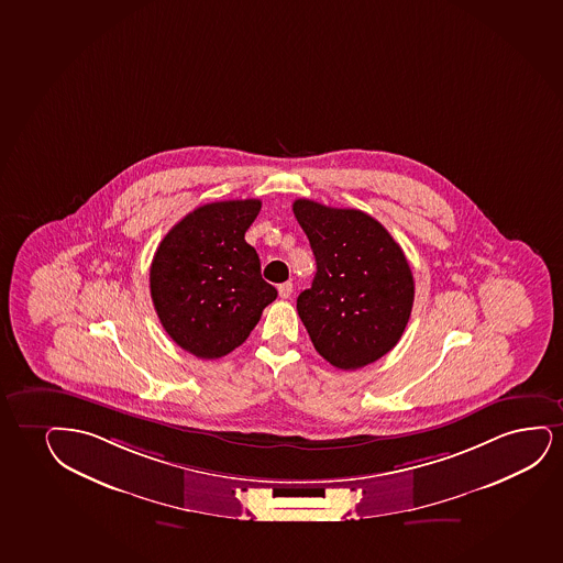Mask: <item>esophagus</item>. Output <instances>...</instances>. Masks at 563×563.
Here are the masks:
<instances>
[{"label":"esophagus","mask_w":563,"mask_h":563,"mask_svg":"<svg viewBox=\"0 0 563 563\" xmlns=\"http://www.w3.org/2000/svg\"><path fill=\"white\" fill-rule=\"evenodd\" d=\"M278 292H279V297H282V299H289V297H291V292H292L291 282H285V284H279Z\"/></svg>","instance_id":"1"}]
</instances>
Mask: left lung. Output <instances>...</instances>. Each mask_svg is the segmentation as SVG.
<instances>
[{"mask_svg": "<svg viewBox=\"0 0 563 563\" xmlns=\"http://www.w3.org/2000/svg\"><path fill=\"white\" fill-rule=\"evenodd\" d=\"M292 213L318 268L312 287L297 299L313 349L336 369L377 362L398 344L413 308V274L404 251L360 209L300 198Z\"/></svg>", "mask_w": 563, "mask_h": 563, "instance_id": "1", "label": "left lung"}]
</instances>
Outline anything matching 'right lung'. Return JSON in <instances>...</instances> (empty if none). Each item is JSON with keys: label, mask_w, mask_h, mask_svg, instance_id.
I'll list each match as a JSON object with an SVG mask.
<instances>
[{"label": "right lung", "mask_w": 563, "mask_h": 563, "mask_svg": "<svg viewBox=\"0 0 563 563\" xmlns=\"http://www.w3.org/2000/svg\"><path fill=\"white\" fill-rule=\"evenodd\" d=\"M261 200L196 207L167 232L150 266V295L167 335L201 360L230 354L245 342L276 287L261 276L245 232Z\"/></svg>", "instance_id": "right-lung-1"}]
</instances>
